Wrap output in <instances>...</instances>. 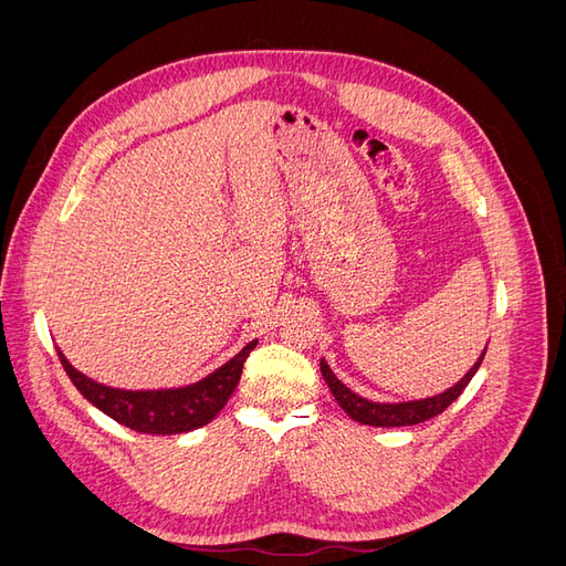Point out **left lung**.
Returning a JSON list of instances; mask_svg holds the SVG:
<instances>
[{
  "instance_id": "1",
  "label": "left lung",
  "mask_w": 566,
  "mask_h": 566,
  "mask_svg": "<svg viewBox=\"0 0 566 566\" xmlns=\"http://www.w3.org/2000/svg\"><path fill=\"white\" fill-rule=\"evenodd\" d=\"M484 356H486V349L482 352V356H479V361L468 370L465 378H462L455 387L447 389L443 394H437V397H430V399L403 401V403H375V401L358 397L356 391H352L347 385H342L335 378V373L331 370L328 364H325V358H321V373H323L325 382H328L335 401L342 406V410H345L352 420L361 422V424H373V427H406V424H418V422H424V420L437 418L439 413H443V410H447L460 397L462 389L470 385L474 373L479 370V366H482Z\"/></svg>"
}]
</instances>
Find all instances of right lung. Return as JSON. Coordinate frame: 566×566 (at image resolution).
Wrapping results in <instances>:
<instances>
[{"label":"right lung","instance_id":"obj_1","mask_svg":"<svg viewBox=\"0 0 566 566\" xmlns=\"http://www.w3.org/2000/svg\"><path fill=\"white\" fill-rule=\"evenodd\" d=\"M254 347L256 339H252L243 352H238L229 364L196 385L158 391H127L98 385L67 364L61 352L59 358L82 397L104 410L115 422L142 434H181L198 430L219 416V410L227 406L233 389L241 382L245 358Z\"/></svg>","mask_w":566,"mask_h":566}]
</instances>
